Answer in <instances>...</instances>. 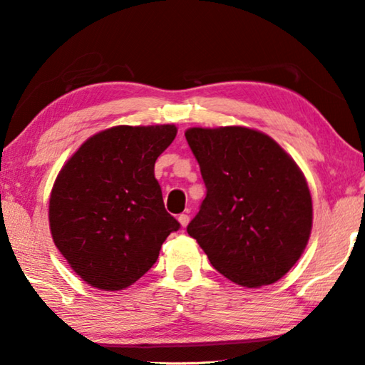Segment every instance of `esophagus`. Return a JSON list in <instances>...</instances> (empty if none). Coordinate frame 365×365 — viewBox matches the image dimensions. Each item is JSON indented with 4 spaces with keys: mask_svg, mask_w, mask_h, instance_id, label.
<instances>
[{
    "mask_svg": "<svg viewBox=\"0 0 365 365\" xmlns=\"http://www.w3.org/2000/svg\"><path fill=\"white\" fill-rule=\"evenodd\" d=\"M188 214H190V211L187 209V211H185L183 214L178 215V222H180L182 227H187L188 225V222H190V215Z\"/></svg>",
    "mask_w": 365,
    "mask_h": 365,
    "instance_id": "34e87169",
    "label": "esophagus"
}]
</instances>
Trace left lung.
Returning a JSON list of instances; mask_svg holds the SVG:
<instances>
[{
  "label": "left lung",
  "instance_id": "8db88e82",
  "mask_svg": "<svg viewBox=\"0 0 365 365\" xmlns=\"http://www.w3.org/2000/svg\"><path fill=\"white\" fill-rule=\"evenodd\" d=\"M206 197L187 232L212 267L238 285L280 280L312 228L311 191L298 165L269 135L246 127L185 132Z\"/></svg>",
  "mask_w": 365,
  "mask_h": 365
}]
</instances>
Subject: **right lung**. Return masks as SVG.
<instances>
[{
  "label": "right lung",
  "instance_id": "right-lung-1",
  "mask_svg": "<svg viewBox=\"0 0 365 365\" xmlns=\"http://www.w3.org/2000/svg\"><path fill=\"white\" fill-rule=\"evenodd\" d=\"M175 125H117L93 135L67 160L49 197L53 242L88 285L119 292L158 261L180 228L165 211L154 164Z\"/></svg>",
  "mask_w": 365,
  "mask_h": 365
}]
</instances>
